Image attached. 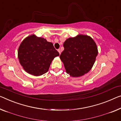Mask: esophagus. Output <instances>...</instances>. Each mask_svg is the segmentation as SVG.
<instances>
[{
	"mask_svg": "<svg viewBox=\"0 0 121 121\" xmlns=\"http://www.w3.org/2000/svg\"><path fill=\"white\" fill-rule=\"evenodd\" d=\"M57 51H58L59 54H61V50H60V49H58V50H57Z\"/></svg>",
	"mask_w": 121,
	"mask_h": 121,
	"instance_id": "esophagus-1",
	"label": "esophagus"
}]
</instances>
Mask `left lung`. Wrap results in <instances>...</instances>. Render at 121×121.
Returning a JSON list of instances; mask_svg holds the SVG:
<instances>
[{"mask_svg": "<svg viewBox=\"0 0 121 121\" xmlns=\"http://www.w3.org/2000/svg\"><path fill=\"white\" fill-rule=\"evenodd\" d=\"M64 47L60 58L70 76H82L91 69L98 55V48L91 37L79 34L68 38Z\"/></svg>", "mask_w": 121, "mask_h": 121, "instance_id": "left-lung-1", "label": "left lung"}]
</instances>
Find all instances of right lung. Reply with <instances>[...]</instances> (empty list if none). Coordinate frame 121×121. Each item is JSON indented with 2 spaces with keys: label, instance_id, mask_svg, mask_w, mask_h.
<instances>
[{
  "label": "right lung",
  "instance_id": "1",
  "mask_svg": "<svg viewBox=\"0 0 121 121\" xmlns=\"http://www.w3.org/2000/svg\"><path fill=\"white\" fill-rule=\"evenodd\" d=\"M59 55L53 43L34 34L23 39L18 50V57L23 69L35 76L47 72L52 61Z\"/></svg>",
  "mask_w": 121,
  "mask_h": 121
}]
</instances>
